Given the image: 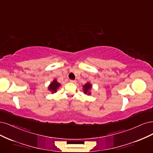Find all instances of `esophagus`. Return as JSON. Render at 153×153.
<instances>
[{"label":"esophagus","mask_w":153,"mask_h":153,"mask_svg":"<svg viewBox=\"0 0 153 153\" xmlns=\"http://www.w3.org/2000/svg\"><path fill=\"white\" fill-rule=\"evenodd\" d=\"M70 82H71V83H76V80H70Z\"/></svg>","instance_id":"obj_1"}]
</instances>
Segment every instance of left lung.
I'll use <instances>...</instances> for the list:
<instances>
[{
  "label": "left lung",
  "mask_w": 153,
  "mask_h": 153,
  "mask_svg": "<svg viewBox=\"0 0 153 153\" xmlns=\"http://www.w3.org/2000/svg\"><path fill=\"white\" fill-rule=\"evenodd\" d=\"M92 88V85H91L89 83H86L85 85H83V91L85 94H87L88 95H90V92H89V90Z\"/></svg>",
  "instance_id": "left-lung-1"
}]
</instances>
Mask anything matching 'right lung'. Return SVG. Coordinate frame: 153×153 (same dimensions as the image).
<instances>
[{"instance_id":"1","label":"right lung","mask_w":153,"mask_h":153,"mask_svg":"<svg viewBox=\"0 0 153 153\" xmlns=\"http://www.w3.org/2000/svg\"><path fill=\"white\" fill-rule=\"evenodd\" d=\"M59 86H60V84L59 83H57V82L56 80H54L51 83V85L49 87V91H52V93L53 94L54 92H56L57 88H58Z\"/></svg>"}]
</instances>
